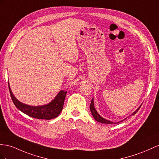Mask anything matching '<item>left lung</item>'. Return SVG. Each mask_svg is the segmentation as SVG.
<instances>
[{
	"mask_svg": "<svg viewBox=\"0 0 159 159\" xmlns=\"http://www.w3.org/2000/svg\"><path fill=\"white\" fill-rule=\"evenodd\" d=\"M140 107H141V105L140 106L138 107V109H137V110L136 111H134L132 115H134V114H136V113L138 112V111L139 110V109L140 108ZM90 109H91V113H92V115H93V117H94L95 118V120H97V121H99V122H101V123H103V124H116V123H114V122H112V121H109V120H105V119H104V118H103L102 117H101L99 114H98V113L97 112V111H96V109H95V107H94V103H93V99H92V100H91V105H90ZM126 119V118H125ZM120 121V122H121Z\"/></svg>",
	"mask_w": 159,
	"mask_h": 159,
	"instance_id": "obj_1",
	"label": "left lung"
}]
</instances>
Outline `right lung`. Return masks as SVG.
Instances as JSON below:
<instances>
[{
    "label": "right lung",
    "instance_id": "right-lung-1",
    "mask_svg": "<svg viewBox=\"0 0 159 159\" xmlns=\"http://www.w3.org/2000/svg\"><path fill=\"white\" fill-rule=\"evenodd\" d=\"M9 85V92L11 97V99L13 103L20 111L25 113L26 115L31 116L34 118L39 120H51L55 118L62 111L64 106V99L66 97V91H61L56 98L52 102L42 106H30L24 103H22L15 98L12 93Z\"/></svg>",
    "mask_w": 159,
    "mask_h": 159
}]
</instances>
